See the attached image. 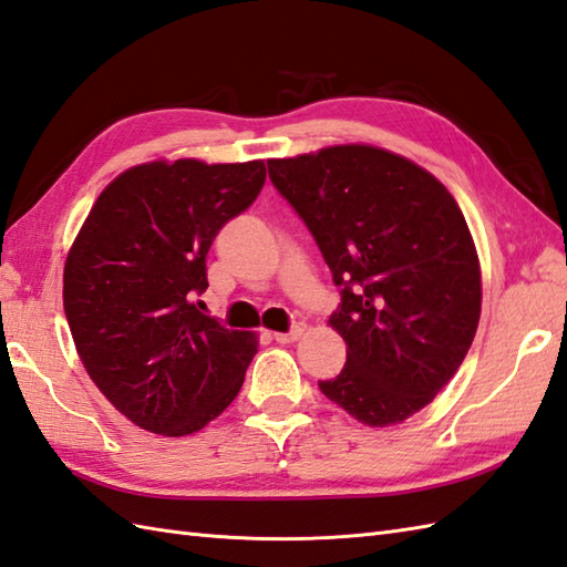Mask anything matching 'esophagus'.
<instances>
[{"label": "esophagus", "instance_id": "esophagus-1", "mask_svg": "<svg viewBox=\"0 0 567 567\" xmlns=\"http://www.w3.org/2000/svg\"><path fill=\"white\" fill-rule=\"evenodd\" d=\"M303 334H306V324L303 322H296L288 332H276L274 339L279 344H291V342H298V339L303 337Z\"/></svg>", "mask_w": 567, "mask_h": 567}]
</instances>
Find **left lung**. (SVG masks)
Listing matches in <instances>:
<instances>
[{"label": "left lung", "mask_w": 567, "mask_h": 567, "mask_svg": "<svg viewBox=\"0 0 567 567\" xmlns=\"http://www.w3.org/2000/svg\"><path fill=\"white\" fill-rule=\"evenodd\" d=\"M267 165L342 296L330 324L347 363L320 390L363 424H400L454 379L481 320V264L456 198L434 174L371 145Z\"/></svg>", "instance_id": "1"}]
</instances>
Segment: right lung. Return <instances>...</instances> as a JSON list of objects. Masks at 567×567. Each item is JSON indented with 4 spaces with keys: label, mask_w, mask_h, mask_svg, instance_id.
<instances>
[{
    "label": "right lung",
    "mask_w": 567,
    "mask_h": 567,
    "mask_svg": "<svg viewBox=\"0 0 567 567\" xmlns=\"http://www.w3.org/2000/svg\"><path fill=\"white\" fill-rule=\"evenodd\" d=\"M261 159L147 162L96 198L62 276V303L90 379L133 424L184 436L240 393L257 354L196 300L206 255L225 223L259 196Z\"/></svg>",
    "instance_id": "add662e5"
}]
</instances>
